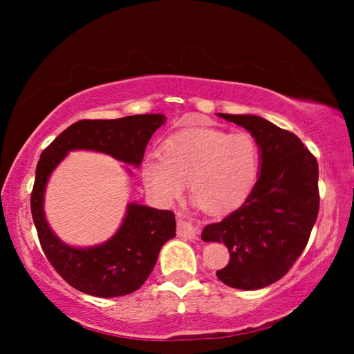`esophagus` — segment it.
I'll use <instances>...</instances> for the list:
<instances>
[{
    "label": "esophagus",
    "instance_id": "esophagus-1",
    "mask_svg": "<svg viewBox=\"0 0 354 354\" xmlns=\"http://www.w3.org/2000/svg\"><path fill=\"white\" fill-rule=\"evenodd\" d=\"M178 236L185 239H195L196 237V227L190 223V221L179 220L178 221Z\"/></svg>",
    "mask_w": 354,
    "mask_h": 354
}]
</instances>
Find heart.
Masks as SVG:
<instances>
[{
    "mask_svg": "<svg viewBox=\"0 0 354 354\" xmlns=\"http://www.w3.org/2000/svg\"><path fill=\"white\" fill-rule=\"evenodd\" d=\"M261 173V148L248 133L196 128L175 134L162 143V154L151 153L142 162L147 189L169 205L190 194L212 214H225L247 201Z\"/></svg>",
    "mask_w": 354,
    "mask_h": 354,
    "instance_id": "heart-1",
    "label": "heart"
}]
</instances>
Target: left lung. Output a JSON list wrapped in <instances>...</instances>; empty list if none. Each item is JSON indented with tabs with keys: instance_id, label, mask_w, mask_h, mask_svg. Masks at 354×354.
Masks as SVG:
<instances>
[{
	"instance_id": "8db88e82",
	"label": "left lung",
	"mask_w": 354,
	"mask_h": 354,
	"mask_svg": "<svg viewBox=\"0 0 354 354\" xmlns=\"http://www.w3.org/2000/svg\"><path fill=\"white\" fill-rule=\"evenodd\" d=\"M218 117L250 131L261 148L254 190L230 215L207 225L205 242H221L230 262L217 278L230 287L256 290L277 283L306 248L319 215V164L290 131L257 115Z\"/></svg>"
}]
</instances>
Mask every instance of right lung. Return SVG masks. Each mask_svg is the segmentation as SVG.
Returning a JSON list of instances; mask_svg holds the SVG:
<instances>
[{"label": "right lung", "instance_id": "obj_1", "mask_svg": "<svg viewBox=\"0 0 354 354\" xmlns=\"http://www.w3.org/2000/svg\"><path fill=\"white\" fill-rule=\"evenodd\" d=\"M164 123L162 113L80 120L41 151L31 194L32 220L46 259L80 292L112 298L139 289L153 272L162 245L176 236L175 214L129 203L127 217L109 241L91 248L68 247L59 241L45 220L48 178L73 149L106 153L124 164L139 167L153 133Z\"/></svg>", "mask_w": 354, "mask_h": 354}]
</instances>
